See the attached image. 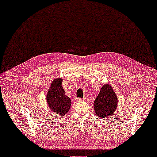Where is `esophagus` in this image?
<instances>
[{
    "mask_svg": "<svg viewBox=\"0 0 157 157\" xmlns=\"http://www.w3.org/2000/svg\"><path fill=\"white\" fill-rule=\"evenodd\" d=\"M84 100H85V98H82V99H81V98H78V99H77V102L83 101H84Z\"/></svg>",
    "mask_w": 157,
    "mask_h": 157,
    "instance_id": "34e87169",
    "label": "esophagus"
}]
</instances>
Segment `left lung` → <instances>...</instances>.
Instances as JSON below:
<instances>
[{"label": "left lung", "instance_id": "left-lung-1", "mask_svg": "<svg viewBox=\"0 0 157 157\" xmlns=\"http://www.w3.org/2000/svg\"><path fill=\"white\" fill-rule=\"evenodd\" d=\"M117 105V97L112 86L107 83L104 84L94 102L96 115L101 119L109 117L114 113Z\"/></svg>", "mask_w": 157, "mask_h": 157}]
</instances>
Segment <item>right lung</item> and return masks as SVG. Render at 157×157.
<instances>
[{
  "instance_id": "obj_1",
  "label": "right lung",
  "mask_w": 157,
  "mask_h": 157,
  "mask_svg": "<svg viewBox=\"0 0 157 157\" xmlns=\"http://www.w3.org/2000/svg\"><path fill=\"white\" fill-rule=\"evenodd\" d=\"M62 83V78L54 79L46 96L49 109L60 116L66 115L71 108V99L65 94Z\"/></svg>"
}]
</instances>
